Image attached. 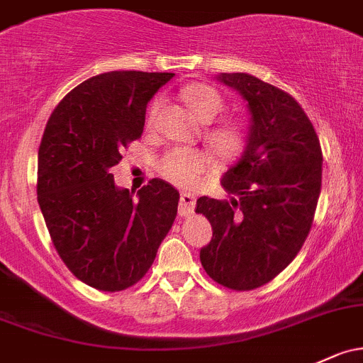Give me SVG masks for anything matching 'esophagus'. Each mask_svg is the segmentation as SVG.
Masks as SVG:
<instances>
[{
	"label": "esophagus",
	"mask_w": 363,
	"mask_h": 363,
	"mask_svg": "<svg viewBox=\"0 0 363 363\" xmlns=\"http://www.w3.org/2000/svg\"><path fill=\"white\" fill-rule=\"evenodd\" d=\"M196 208V196L190 192H182L180 196V214L182 216H190Z\"/></svg>",
	"instance_id": "esophagus-1"
}]
</instances>
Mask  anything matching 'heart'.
<instances>
[{
  "label": "heart",
  "mask_w": 363,
  "mask_h": 363,
  "mask_svg": "<svg viewBox=\"0 0 363 363\" xmlns=\"http://www.w3.org/2000/svg\"><path fill=\"white\" fill-rule=\"evenodd\" d=\"M185 102L197 119L211 121L223 107V99L220 93L208 84H194L185 89ZM161 100L150 105L147 123L152 124L159 111ZM208 140L220 154L227 157H235L245 147V131L240 124L225 123L213 128L208 133ZM211 164V155L206 150L190 149V147H177L169 150L159 162L162 174L177 185H190L197 180L199 174Z\"/></svg>",
  "instance_id": "1"
}]
</instances>
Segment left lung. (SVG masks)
I'll return each mask as SVG.
<instances>
[{
  "mask_svg": "<svg viewBox=\"0 0 363 363\" xmlns=\"http://www.w3.org/2000/svg\"><path fill=\"white\" fill-rule=\"evenodd\" d=\"M218 81L251 114L245 149L221 178L230 201L201 197L196 213L213 227L201 263L214 282L251 291L275 279L305 244L322 186V149L311 121L289 93L245 72Z\"/></svg>",
  "mask_w": 363,
  "mask_h": 363,
  "instance_id": "8db88e82",
  "label": "left lung"
}]
</instances>
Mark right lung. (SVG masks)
I'll use <instances>...</instances> for the list:
<instances>
[{
    "label": "right lung",
    "mask_w": 363,
    "mask_h": 363,
    "mask_svg": "<svg viewBox=\"0 0 363 363\" xmlns=\"http://www.w3.org/2000/svg\"><path fill=\"white\" fill-rule=\"evenodd\" d=\"M173 72L112 71L62 99L38 152V202L53 245L81 282L116 292L154 263L178 211L180 194L154 178L133 196L111 169L140 138L147 104Z\"/></svg>",
    "instance_id": "1"
}]
</instances>
